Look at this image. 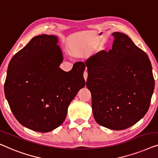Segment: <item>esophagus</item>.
Wrapping results in <instances>:
<instances>
[{
    "label": "esophagus",
    "mask_w": 158,
    "mask_h": 158,
    "mask_svg": "<svg viewBox=\"0 0 158 158\" xmlns=\"http://www.w3.org/2000/svg\"><path fill=\"white\" fill-rule=\"evenodd\" d=\"M83 76H84V80H85V81H86V79H87V77H88V74H87V72H86V71H85V72H84Z\"/></svg>",
    "instance_id": "esophagus-1"
}]
</instances>
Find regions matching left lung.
<instances>
[{"mask_svg":"<svg viewBox=\"0 0 158 158\" xmlns=\"http://www.w3.org/2000/svg\"><path fill=\"white\" fill-rule=\"evenodd\" d=\"M112 35V49L97 53L86 61V84L92 94L97 123L122 130L134 125L148 112L155 79L145 52L127 35Z\"/></svg>","mask_w":158,"mask_h":158,"instance_id":"obj_1","label":"left lung"}]
</instances>
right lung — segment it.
I'll list each match as a JSON object with an SVG mask.
<instances>
[{
	"label": "right lung",
	"mask_w": 158,
	"mask_h": 158,
	"mask_svg": "<svg viewBox=\"0 0 158 158\" xmlns=\"http://www.w3.org/2000/svg\"><path fill=\"white\" fill-rule=\"evenodd\" d=\"M58 38L43 34L33 38L10 60L4 92L20 124L39 132H50L63 123L67 109L85 85V64L66 72Z\"/></svg>",
	"instance_id": "right-lung-1"
}]
</instances>
